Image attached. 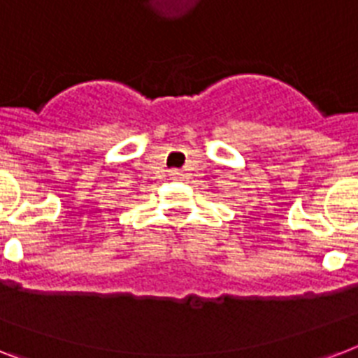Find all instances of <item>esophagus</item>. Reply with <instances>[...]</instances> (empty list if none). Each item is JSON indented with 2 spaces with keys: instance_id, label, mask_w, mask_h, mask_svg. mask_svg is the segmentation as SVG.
Masks as SVG:
<instances>
[{
  "instance_id": "34e87169",
  "label": "esophagus",
  "mask_w": 358,
  "mask_h": 358,
  "mask_svg": "<svg viewBox=\"0 0 358 358\" xmlns=\"http://www.w3.org/2000/svg\"><path fill=\"white\" fill-rule=\"evenodd\" d=\"M171 176H173V178H182V173H178V171H171Z\"/></svg>"
}]
</instances>
